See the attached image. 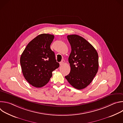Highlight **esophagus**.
<instances>
[{
    "instance_id": "1",
    "label": "esophagus",
    "mask_w": 123,
    "mask_h": 123,
    "mask_svg": "<svg viewBox=\"0 0 123 123\" xmlns=\"http://www.w3.org/2000/svg\"><path fill=\"white\" fill-rule=\"evenodd\" d=\"M64 63H65V60H63L61 62H60V66H62V65H63V64H64Z\"/></svg>"
}]
</instances>
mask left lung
Returning a JSON list of instances; mask_svg holds the SVG:
<instances>
[{
	"label": "left lung",
	"instance_id": "obj_1",
	"mask_svg": "<svg viewBox=\"0 0 123 123\" xmlns=\"http://www.w3.org/2000/svg\"><path fill=\"white\" fill-rule=\"evenodd\" d=\"M72 51L68 57L71 67L66 79L74 88L82 90L93 80L98 69V55L95 48L76 34L67 36Z\"/></svg>",
	"mask_w": 123,
	"mask_h": 123
}]
</instances>
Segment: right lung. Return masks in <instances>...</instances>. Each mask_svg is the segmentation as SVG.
<instances>
[{"instance_id":"right-lung-1","label":"right lung","mask_w":123,"mask_h":123,"mask_svg":"<svg viewBox=\"0 0 123 123\" xmlns=\"http://www.w3.org/2000/svg\"><path fill=\"white\" fill-rule=\"evenodd\" d=\"M54 37L47 33L38 35L29 43L21 55L23 76L34 87L46 85L52 76V72L59 67L55 52L50 48Z\"/></svg>"}]
</instances>
